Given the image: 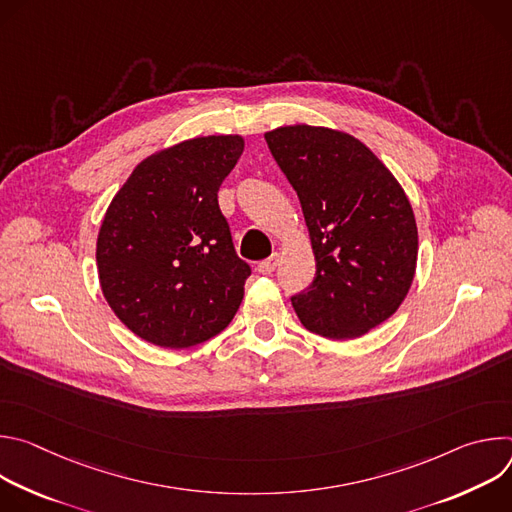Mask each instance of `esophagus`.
Instances as JSON below:
<instances>
[{"mask_svg": "<svg viewBox=\"0 0 512 512\" xmlns=\"http://www.w3.org/2000/svg\"><path fill=\"white\" fill-rule=\"evenodd\" d=\"M279 265V255L277 253H273L269 259H265V261H261L259 265H257V271L259 273H263V275H269V273H273L275 271V267Z\"/></svg>", "mask_w": 512, "mask_h": 512, "instance_id": "1", "label": "esophagus"}]
</instances>
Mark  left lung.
I'll return each mask as SVG.
<instances>
[{
	"mask_svg": "<svg viewBox=\"0 0 512 512\" xmlns=\"http://www.w3.org/2000/svg\"><path fill=\"white\" fill-rule=\"evenodd\" d=\"M298 192L316 277L291 298L300 322L324 338L350 340L391 318L417 267L411 202L391 170L354 135L316 125L265 133Z\"/></svg>",
	"mask_w": 512,
	"mask_h": 512,
	"instance_id": "1",
	"label": "left lung"
}]
</instances>
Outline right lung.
I'll list each match as a JSON object with an SVG mask.
<instances>
[{
	"label": "right lung",
	"mask_w": 512,
	"mask_h": 512,
	"mask_svg": "<svg viewBox=\"0 0 512 512\" xmlns=\"http://www.w3.org/2000/svg\"><path fill=\"white\" fill-rule=\"evenodd\" d=\"M241 135L180 141L141 160L113 196L97 237V271L115 316L139 338L190 348L237 314L249 265L237 257L218 188Z\"/></svg>",
	"instance_id": "1"
}]
</instances>
